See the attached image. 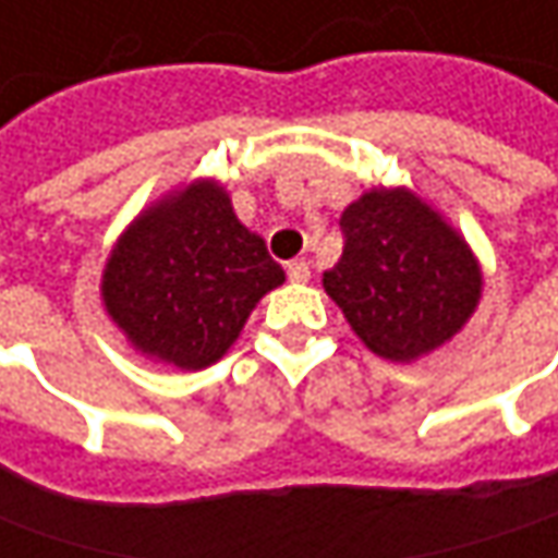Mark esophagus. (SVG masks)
<instances>
[{
  "instance_id": "esophagus-1",
  "label": "esophagus",
  "mask_w": 558,
  "mask_h": 558,
  "mask_svg": "<svg viewBox=\"0 0 558 558\" xmlns=\"http://www.w3.org/2000/svg\"><path fill=\"white\" fill-rule=\"evenodd\" d=\"M287 278L293 280V283H305V280L312 278L308 262H305V258H293V262H287Z\"/></svg>"
}]
</instances>
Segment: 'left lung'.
I'll use <instances>...</instances> for the list:
<instances>
[{
    "instance_id": "obj_1",
    "label": "left lung",
    "mask_w": 558,
    "mask_h": 558,
    "mask_svg": "<svg viewBox=\"0 0 558 558\" xmlns=\"http://www.w3.org/2000/svg\"><path fill=\"white\" fill-rule=\"evenodd\" d=\"M343 255L325 293L387 362H415L469 325L484 271L469 240L409 186H372L340 215Z\"/></svg>"
}]
</instances>
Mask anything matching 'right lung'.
Masks as SVG:
<instances>
[{"label":"right lung","mask_w":558,"mask_h":558,"mask_svg":"<svg viewBox=\"0 0 558 558\" xmlns=\"http://www.w3.org/2000/svg\"><path fill=\"white\" fill-rule=\"evenodd\" d=\"M287 280L215 178H193L146 206L114 240L102 305L140 355L183 372L215 365L250 312Z\"/></svg>","instance_id":"1"}]
</instances>
